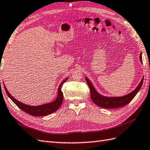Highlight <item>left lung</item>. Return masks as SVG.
I'll return each mask as SVG.
<instances>
[{
	"mask_svg": "<svg viewBox=\"0 0 150 150\" xmlns=\"http://www.w3.org/2000/svg\"><path fill=\"white\" fill-rule=\"evenodd\" d=\"M139 58H140L141 61L142 62L141 53L140 54V57ZM86 80L87 82H88V84L90 88L91 100L96 105L100 107L105 108V109H115V108L123 107L127 105L128 103H129L131 102L132 99L135 97V96L137 95L138 91L140 90L142 85V83H143L144 77L142 79L141 82L139 83V84L134 91L124 96L113 97V98H111V97H105L100 95L99 93H97L95 88L93 86L91 81H90L87 77H86Z\"/></svg>",
	"mask_w": 150,
	"mask_h": 150,
	"instance_id": "left-lung-1",
	"label": "left lung"
}]
</instances>
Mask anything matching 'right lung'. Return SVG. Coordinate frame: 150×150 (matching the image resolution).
<instances>
[{"label":"right lung","mask_w":150,"mask_h":150,"mask_svg":"<svg viewBox=\"0 0 150 150\" xmlns=\"http://www.w3.org/2000/svg\"><path fill=\"white\" fill-rule=\"evenodd\" d=\"M67 79L68 78L64 79V81L61 83V84L59 85L58 89L57 97L54 102L44 104V105L40 106H30L25 105V104H24L16 100L14 97H13L10 95V93H9L8 90L6 89L5 86L4 89L8 96L20 109H22L23 111H24V112H25L27 114L32 115L33 116H43L52 114V112L56 111L59 108L61 107L62 103V101H63V93L61 91V88L62 84L67 81Z\"/></svg>","instance_id":"1"}]
</instances>
